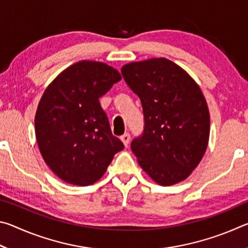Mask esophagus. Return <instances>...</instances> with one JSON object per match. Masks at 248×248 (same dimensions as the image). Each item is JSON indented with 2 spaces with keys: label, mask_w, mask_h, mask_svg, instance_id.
Wrapping results in <instances>:
<instances>
[{
  "label": "esophagus",
  "mask_w": 248,
  "mask_h": 248,
  "mask_svg": "<svg viewBox=\"0 0 248 248\" xmlns=\"http://www.w3.org/2000/svg\"><path fill=\"white\" fill-rule=\"evenodd\" d=\"M120 140L123 141V143L124 144L125 148H127L128 144H129V141H130V134L129 133H124V136L120 137Z\"/></svg>",
  "instance_id": "obj_1"
}]
</instances>
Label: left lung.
I'll return each instance as SVG.
<instances>
[{
    "instance_id": "1",
    "label": "left lung",
    "mask_w": 248,
    "mask_h": 248,
    "mask_svg": "<svg viewBox=\"0 0 248 248\" xmlns=\"http://www.w3.org/2000/svg\"><path fill=\"white\" fill-rule=\"evenodd\" d=\"M121 73L143 108V134L131 143L138 163L161 186L183 182L208 148L210 114L201 89L166 58L131 62Z\"/></svg>"
}]
</instances>
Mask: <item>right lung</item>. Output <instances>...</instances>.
Here are the masks:
<instances>
[{
	"mask_svg": "<svg viewBox=\"0 0 248 248\" xmlns=\"http://www.w3.org/2000/svg\"><path fill=\"white\" fill-rule=\"evenodd\" d=\"M120 79L112 66L83 60L62 71L45 90L35 116L36 139L46 164L63 182L96 183L124 148L112 136L99 104Z\"/></svg>",
	"mask_w": 248,
	"mask_h": 248,
	"instance_id": "right-lung-1",
	"label": "right lung"
}]
</instances>
